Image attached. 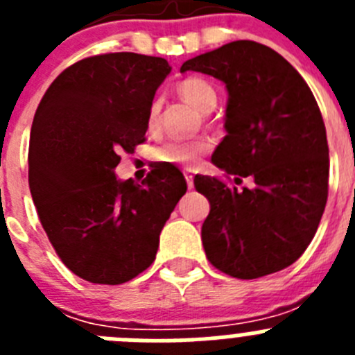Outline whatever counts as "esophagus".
<instances>
[{
	"label": "esophagus",
	"mask_w": 355,
	"mask_h": 355,
	"mask_svg": "<svg viewBox=\"0 0 355 355\" xmlns=\"http://www.w3.org/2000/svg\"><path fill=\"white\" fill-rule=\"evenodd\" d=\"M183 174H184V180H187V187L188 188H193V174H192V171H190V168H184Z\"/></svg>",
	"instance_id": "1"
}]
</instances>
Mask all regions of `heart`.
Wrapping results in <instances>:
<instances>
[{
    "mask_svg": "<svg viewBox=\"0 0 355 355\" xmlns=\"http://www.w3.org/2000/svg\"><path fill=\"white\" fill-rule=\"evenodd\" d=\"M180 94L184 101H188L193 108H197L202 114H208L215 108L216 105V90L209 81L205 78H187L180 83ZM158 117H159V101L155 99L150 101L149 108H147L146 126L149 131H155L158 128ZM211 149V142L208 139H196L188 140V142H181V140H171L162 146H158L153 153L158 162L163 163H174V165H187L192 167L200 159V156H205L208 150Z\"/></svg>",
    "mask_w": 355,
    "mask_h": 355,
    "instance_id": "1",
    "label": "heart"
}]
</instances>
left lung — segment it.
I'll list each match as a JSON object with an SVG mask.
<instances>
[{
  "mask_svg": "<svg viewBox=\"0 0 355 355\" xmlns=\"http://www.w3.org/2000/svg\"><path fill=\"white\" fill-rule=\"evenodd\" d=\"M184 71L224 81L229 92L227 135L211 156L225 180H193L209 200L206 258L236 279L283 270L311 243L327 202L329 146L315 96L290 62L252 40L190 58ZM231 177L254 187L238 191Z\"/></svg>",
  "mask_w": 355,
  "mask_h": 355,
  "instance_id": "8db88e82",
  "label": "left lung"
}]
</instances>
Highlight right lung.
Returning a JSON list of instances; mask_svg holds the SVG:
<instances>
[{"label":"right lung","mask_w":355,"mask_h":355,"mask_svg":"<svg viewBox=\"0 0 355 355\" xmlns=\"http://www.w3.org/2000/svg\"><path fill=\"white\" fill-rule=\"evenodd\" d=\"M168 72L158 56H89L58 74L35 112L31 199L58 258L89 283L122 284L149 268L187 192L183 174L168 163L140 184L114 172L122 150L146 142L147 108Z\"/></svg>","instance_id":"1"}]
</instances>
